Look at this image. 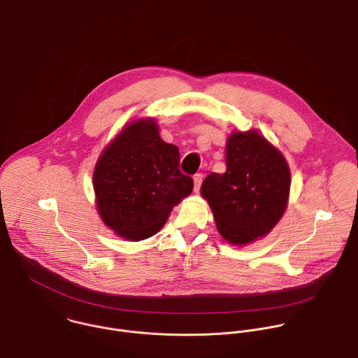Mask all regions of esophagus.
<instances>
[{"label":"esophagus","instance_id":"obj_1","mask_svg":"<svg viewBox=\"0 0 358 358\" xmlns=\"http://www.w3.org/2000/svg\"><path fill=\"white\" fill-rule=\"evenodd\" d=\"M201 184H202V174H195V176H194V191H195V192L199 191Z\"/></svg>","mask_w":358,"mask_h":358}]
</instances>
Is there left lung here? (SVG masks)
I'll list each match as a JSON object with an SVG mask.
<instances>
[{"instance_id": "left-lung-1", "label": "left lung", "mask_w": 358, "mask_h": 358, "mask_svg": "<svg viewBox=\"0 0 358 358\" xmlns=\"http://www.w3.org/2000/svg\"><path fill=\"white\" fill-rule=\"evenodd\" d=\"M226 173L209 174L201 187L219 234L231 245L268 236L283 217L290 167L258 129L234 131L226 143Z\"/></svg>"}]
</instances>
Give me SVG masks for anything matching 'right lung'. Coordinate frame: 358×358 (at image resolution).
Instances as JSON below:
<instances>
[{
  "mask_svg": "<svg viewBox=\"0 0 358 358\" xmlns=\"http://www.w3.org/2000/svg\"><path fill=\"white\" fill-rule=\"evenodd\" d=\"M178 164V148L160 138L155 118L124 125L93 170L96 209L103 223L128 241L155 236L173 208L192 192L194 181Z\"/></svg>",
  "mask_w": 358,
  "mask_h": 358,
  "instance_id": "obj_1",
  "label": "right lung"
}]
</instances>
